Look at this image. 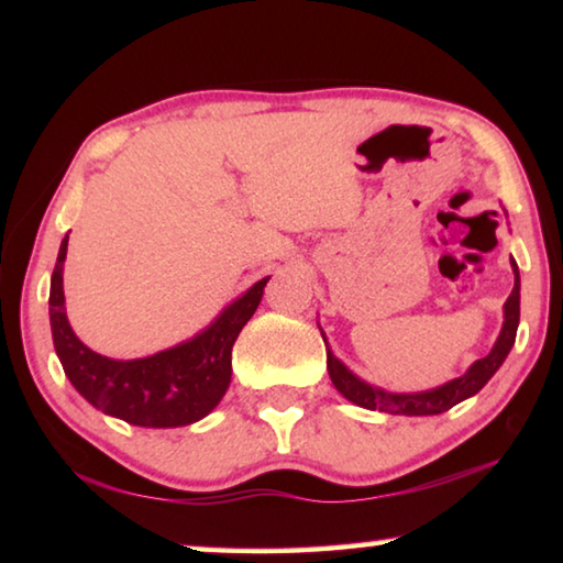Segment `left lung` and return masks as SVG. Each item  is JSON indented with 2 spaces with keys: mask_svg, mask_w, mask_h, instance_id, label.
<instances>
[{
  "mask_svg": "<svg viewBox=\"0 0 563 563\" xmlns=\"http://www.w3.org/2000/svg\"><path fill=\"white\" fill-rule=\"evenodd\" d=\"M511 271H514V288L507 302H504V325H501L499 338L494 342L489 355L476 360L462 377H456L442 387L427 389V393H412V395L385 393V389L367 385L365 379L352 375L350 369L342 365L335 355H332V350L328 347V340L322 335L328 347V373H330L332 385H335V389L342 397H347L350 402H355L357 407L377 409V412H387V415H407V417L442 415L454 405H460L462 399L476 395L484 385L489 383L492 375L501 367V362L507 360L509 350L514 347V340H517L521 280H519V265L514 258H511Z\"/></svg>",
  "mask_w": 563,
  "mask_h": 563,
  "instance_id": "obj_1",
  "label": "left lung"
}]
</instances>
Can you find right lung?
Instances as JSON below:
<instances>
[{
    "label": "right lung",
    "mask_w": 563,
    "mask_h": 563,
    "mask_svg": "<svg viewBox=\"0 0 563 563\" xmlns=\"http://www.w3.org/2000/svg\"><path fill=\"white\" fill-rule=\"evenodd\" d=\"M64 235L52 273L49 322L54 350L69 383L103 415L136 427H186L203 419L231 385V352L238 335L261 305L263 278L233 300L211 325L176 347L141 360H111L74 335L64 310Z\"/></svg>",
    "instance_id": "obj_1"
}]
</instances>
